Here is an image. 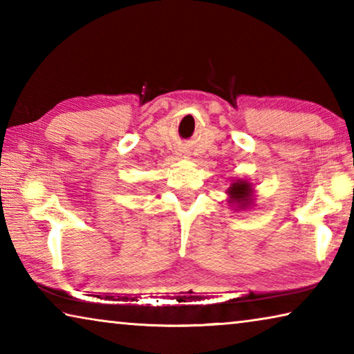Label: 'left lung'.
<instances>
[{
  "instance_id": "obj_1",
  "label": "left lung",
  "mask_w": 354,
  "mask_h": 354,
  "mask_svg": "<svg viewBox=\"0 0 354 354\" xmlns=\"http://www.w3.org/2000/svg\"><path fill=\"white\" fill-rule=\"evenodd\" d=\"M227 205L234 211H245L254 206V185L248 179L239 178L231 183L226 190Z\"/></svg>"
}]
</instances>
